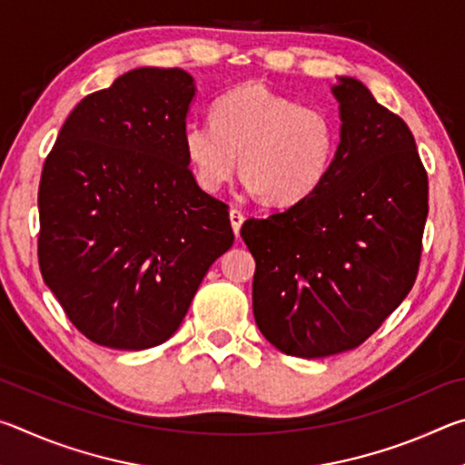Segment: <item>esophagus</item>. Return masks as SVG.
Masks as SVG:
<instances>
[{
	"mask_svg": "<svg viewBox=\"0 0 465 465\" xmlns=\"http://www.w3.org/2000/svg\"><path fill=\"white\" fill-rule=\"evenodd\" d=\"M230 222H232V227H233V233L238 235L240 227L243 223V213L240 209H230Z\"/></svg>",
	"mask_w": 465,
	"mask_h": 465,
	"instance_id": "34e87169",
	"label": "esophagus"
}]
</instances>
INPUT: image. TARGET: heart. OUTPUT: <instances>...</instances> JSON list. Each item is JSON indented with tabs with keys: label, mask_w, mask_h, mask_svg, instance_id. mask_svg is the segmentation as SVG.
Returning a JSON list of instances; mask_svg holds the SVG:
<instances>
[{
	"label": "heart",
	"mask_w": 465,
	"mask_h": 465,
	"mask_svg": "<svg viewBox=\"0 0 465 465\" xmlns=\"http://www.w3.org/2000/svg\"><path fill=\"white\" fill-rule=\"evenodd\" d=\"M341 129L320 106L272 92L264 84H242L213 102L211 121L183 131L186 160L201 188L217 193L235 168L250 193L274 207L308 201L332 172Z\"/></svg>",
	"instance_id": "b5f03b06"
}]
</instances>
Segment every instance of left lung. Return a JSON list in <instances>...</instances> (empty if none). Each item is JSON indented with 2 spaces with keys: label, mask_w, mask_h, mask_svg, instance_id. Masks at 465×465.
Returning <instances> with one entry per match:
<instances>
[{
  "label": "left lung",
  "mask_w": 465,
  "mask_h": 465,
  "mask_svg": "<svg viewBox=\"0 0 465 465\" xmlns=\"http://www.w3.org/2000/svg\"><path fill=\"white\" fill-rule=\"evenodd\" d=\"M330 90L341 143L328 180L240 232L256 261V326L302 359L355 349L404 302L429 215L427 172L408 124L355 77H336Z\"/></svg>",
  "instance_id": "1"
}]
</instances>
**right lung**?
Wrapping results in <instances>:
<instances>
[{"instance_id": "obj_1", "label": "right lung", "mask_w": 465, "mask_h": 465, "mask_svg": "<svg viewBox=\"0 0 465 465\" xmlns=\"http://www.w3.org/2000/svg\"><path fill=\"white\" fill-rule=\"evenodd\" d=\"M194 96L183 69H131L72 110L45 162L38 264L96 344L166 342L233 243L227 204L188 170L183 131Z\"/></svg>"}]
</instances>
